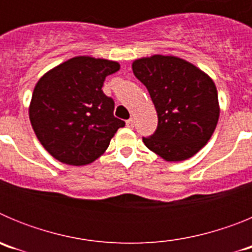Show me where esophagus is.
Listing matches in <instances>:
<instances>
[{
  "instance_id": "34e87169",
  "label": "esophagus",
  "mask_w": 252,
  "mask_h": 252,
  "mask_svg": "<svg viewBox=\"0 0 252 252\" xmlns=\"http://www.w3.org/2000/svg\"><path fill=\"white\" fill-rule=\"evenodd\" d=\"M126 127H128V128L133 127V120L132 119H130V120H127V121H126Z\"/></svg>"
}]
</instances>
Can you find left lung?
I'll use <instances>...</instances> for the list:
<instances>
[{"instance_id":"8db88e82","label":"left lung","mask_w":252,"mask_h":252,"mask_svg":"<svg viewBox=\"0 0 252 252\" xmlns=\"http://www.w3.org/2000/svg\"><path fill=\"white\" fill-rule=\"evenodd\" d=\"M135 77L148 88L158 128L144 144L165 161L192 158L215 132L220 117L217 88L207 73L173 55L133 60Z\"/></svg>"}]
</instances>
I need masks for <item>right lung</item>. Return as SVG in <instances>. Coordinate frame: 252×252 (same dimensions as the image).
Wrapping results in <instances>:
<instances>
[{
  "mask_svg": "<svg viewBox=\"0 0 252 252\" xmlns=\"http://www.w3.org/2000/svg\"><path fill=\"white\" fill-rule=\"evenodd\" d=\"M120 70L113 60L75 57L37 81L29 117L41 145L68 165L98 159L125 122L113 116L115 102L102 91L107 75Z\"/></svg>",
  "mask_w": 252,
  "mask_h": 252,
  "instance_id": "add662e5",
  "label": "right lung"
}]
</instances>
